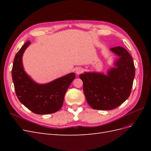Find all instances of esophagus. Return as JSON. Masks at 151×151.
<instances>
[{
    "label": "esophagus",
    "instance_id": "obj_1",
    "mask_svg": "<svg viewBox=\"0 0 151 151\" xmlns=\"http://www.w3.org/2000/svg\"><path fill=\"white\" fill-rule=\"evenodd\" d=\"M83 69L81 67H77L76 69V73L77 75L81 74V73L83 72Z\"/></svg>",
    "mask_w": 151,
    "mask_h": 151
}]
</instances>
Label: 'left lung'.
Masks as SVG:
<instances>
[{
	"label": "left lung",
	"instance_id": "1",
	"mask_svg": "<svg viewBox=\"0 0 151 151\" xmlns=\"http://www.w3.org/2000/svg\"><path fill=\"white\" fill-rule=\"evenodd\" d=\"M109 50L118 58L106 74L92 72L79 76L87 102L94 109L110 110L119 106L129 97L133 85L135 66L132 57L122 47Z\"/></svg>",
	"mask_w": 151,
	"mask_h": 151
}]
</instances>
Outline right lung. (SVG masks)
<instances>
[{"label":"right lung","instance_id":"1","mask_svg":"<svg viewBox=\"0 0 151 151\" xmlns=\"http://www.w3.org/2000/svg\"><path fill=\"white\" fill-rule=\"evenodd\" d=\"M30 43L27 42L22 45L14 60L12 77L16 96L22 104L36 114L55 113L62 108L66 91L76 74L70 73L47 84L36 83L26 74L22 65V55Z\"/></svg>","mask_w":151,"mask_h":151}]
</instances>
